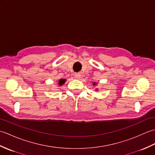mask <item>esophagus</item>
<instances>
[{
    "instance_id": "34e87169",
    "label": "esophagus",
    "mask_w": 155,
    "mask_h": 155,
    "mask_svg": "<svg viewBox=\"0 0 155 155\" xmlns=\"http://www.w3.org/2000/svg\"><path fill=\"white\" fill-rule=\"evenodd\" d=\"M74 77L76 78H77V79H80L81 77V73H75Z\"/></svg>"
}]
</instances>
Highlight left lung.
Returning a JSON list of instances; mask_svg holds the SVG:
<instances>
[{
    "label": "left lung",
    "mask_w": 155,
    "mask_h": 155,
    "mask_svg": "<svg viewBox=\"0 0 155 155\" xmlns=\"http://www.w3.org/2000/svg\"><path fill=\"white\" fill-rule=\"evenodd\" d=\"M95 84H96V83H93V85H94V86ZM96 91H98V89H96Z\"/></svg>",
    "instance_id": "1"
}]
</instances>
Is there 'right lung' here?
<instances>
[{
	"label": "right lung",
	"mask_w": 155,
	"mask_h": 155,
	"mask_svg": "<svg viewBox=\"0 0 155 155\" xmlns=\"http://www.w3.org/2000/svg\"><path fill=\"white\" fill-rule=\"evenodd\" d=\"M65 82H66V79H64V78H61V79L58 81V85L60 87H61L62 84H64L65 83Z\"/></svg>",
	"instance_id": "add662e5"
}]
</instances>
